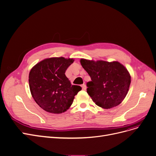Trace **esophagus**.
<instances>
[{"label":"esophagus","mask_w":156,"mask_h":156,"mask_svg":"<svg viewBox=\"0 0 156 156\" xmlns=\"http://www.w3.org/2000/svg\"><path fill=\"white\" fill-rule=\"evenodd\" d=\"M82 90H85L87 89V87H86V85L85 84H83L82 85Z\"/></svg>","instance_id":"34e87169"}]
</instances>
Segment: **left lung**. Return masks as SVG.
<instances>
[{
  "label": "left lung",
  "mask_w": 156,
  "mask_h": 156,
  "mask_svg": "<svg viewBox=\"0 0 156 156\" xmlns=\"http://www.w3.org/2000/svg\"><path fill=\"white\" fill-rule=\"evenodd\" d=\"M81 65L90 76L87 92L92 101L105 109L115 107L126 98L131 83V76L117 61L106 62L82 58Z\"/></svg>",
  "instance_id": "1"
}]
</instances>
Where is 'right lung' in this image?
Instances as JSON below:
<instances>
[{
  "instance_id": "1",
  "label": "right lung",
  "mask_w": 156,
  "mask_h": 156,
  "mask_svg": "<svg viewBox=\"0 0 156 156\" xmlns=\"http://www.w3.org/2000/svg\"><path fill=\"white\" fill-rule=\"evenodd\" d=\"M73 58L51 57L36 64L29 73V83L32 96L47 112L59 114L68 110L74 96L82 90L71 85L66 76Z\"/></svg>"
}]
</instances>
